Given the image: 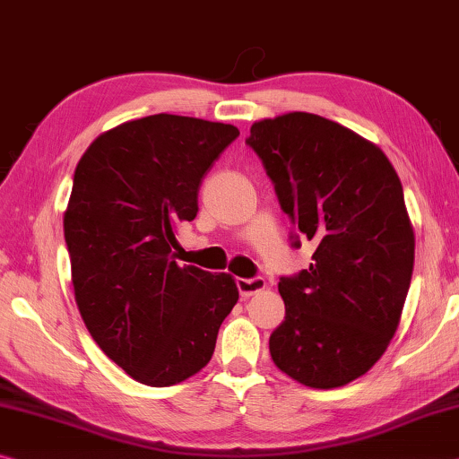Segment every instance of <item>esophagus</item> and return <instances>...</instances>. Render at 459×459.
<instances>
[{
  "instance_id": "obj_1",
  "label": "esophagus",
  "mask_w": 459,
  "mask_h": 459,
  "mask_svg": "<svg viewBox=\"0 0 459 459\" xmlns=\"http://www.w3.org/2000/svg\"><path fill=\"white\" fill-rule=\"evenodd\" d=\"M237 286H238V292H241L243 298H251L259 292H264L265 290V280L264 278H238L237 280Z\"/></svg>"
}]
</instances>
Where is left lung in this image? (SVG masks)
I'll return each instance as SVG.
<instances>
[{"mask_svg":"<svg viewBox=\"0 0 459 459\" xmlns=\"http://www.w3.org/2000/svg\"><path fill=\"white\" fill-rule=\"evenodd\" d=\"M247 144L298 237L316 243L310 267L278 283L286 316L269 353L304 386H345L374 368L403 316L414 265L403 184L377 144L316 114L253 122Z\"/></svg>","mask_w":459,"mask_h":459,"instance_id":"1","label":"left lung"}]
</instances>
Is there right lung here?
Masks as SVG:
<instances>
[{
    "label": "right lung",
    "mask_w": 459,
    "mask_h": 459,
    "mask_svg": "<svg viewBox=\"0 0 459 459\" xmlns=\"http://www.w3.org/2000/svg\"><path fill=\"white\" fill-rule=\"evenodd\" d=\"M238 136L222 122L176 114L101 133L73 176L63 216L75 302L116 366L147 386L198 374L238 300L230 273L179 267V224L198 214L202 179Z\"/></svg>",
    "instance_id": "add662e5"
}]
</instances>
